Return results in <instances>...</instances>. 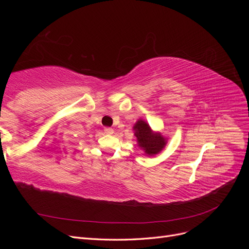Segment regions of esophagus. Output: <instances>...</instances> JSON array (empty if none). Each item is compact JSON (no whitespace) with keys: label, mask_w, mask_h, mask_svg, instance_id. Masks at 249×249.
I'll use <instances>...</instances> for the list:
<instances>
[{"label":"esophagus","mask_w":249,"mask_h":249,"mask_svg":"<svg viewBox=\"0 0 249 249\" xmlns=\"http://www.w3.org/2000/svg\"><path fill=\"white\" fill-rule=\"evenodd\" d=\"M104 132L106 133V134H108V135H112L113 133H114V130H113L112 127H105Z\"/></svg>","instance_id":"34e87169"}]
</instances>
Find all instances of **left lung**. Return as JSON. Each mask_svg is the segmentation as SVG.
Returning a JSON list of instances; mask_svg holds the SVG:
<instances>
[{"mask_svg": "<svg viewBox=\"0 0 249 249\" xmlns=\"http://www.w3.org/2000/svg\"><path fill=\"white\" fill-rule=\"evenodd\" d=\"M135 136L137 137L138 145L145 150L149 156L156 155L161 152L162 148L166 144V141L159 133H153L149 125L144 120L139 119L134 125Z\"/></svg>", "mask_w": 249, "mask_h": 249, "instance_id": "8db88e82", "label": "left lung"}]
</instances>
